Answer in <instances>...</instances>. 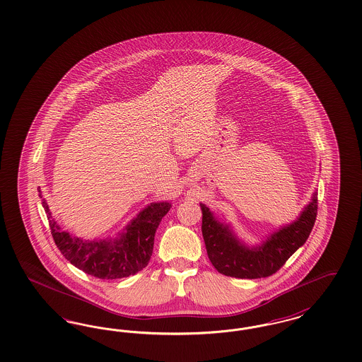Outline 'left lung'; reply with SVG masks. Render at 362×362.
Instances as JSON below:
<instances>
[{
	"label": "left lung",
	"instance_id": "obj_1",
	"mask_svg": "<svg viewBox=\"0 0 362 362\" xmlns=\"http://www.w3.org/2000/svg\"><path fill=\"white\" fill-rule=\"evenodd\" d=\"M202 234L207 256L219 274L238 279H260L276 274L307 241L318 213V192L293 222L269 234L260 245H246L229 223L221 222L201 203Z\"/></svg>",
	"mask_w": 362,
	"mask_h": 362
}]
</instances>
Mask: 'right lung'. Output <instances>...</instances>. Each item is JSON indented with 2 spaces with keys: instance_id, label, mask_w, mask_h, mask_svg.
<instances>
[{
  "instance_id": "1",
  "label": "right lung",
  "mask_w": 362,
  "mask_h": 362,
  "mask_svg": "<svg viewBox=\"0 0 362 362\" xmlns=\"http://www.w3.org/2000/svg\"><path fill=\"white\" fill-rule=\"evenodd\" d=\"M40 198L54 241L62 255L87 275L110 280L134 275L148 265L156 229L161 218L171 209L170 202L151 203L115 238L90 241L60 230L42 194Z\"/></svg>"
}]
</instances>
